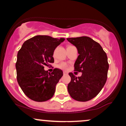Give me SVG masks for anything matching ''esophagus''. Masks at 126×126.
Here are the masks:
<instances>
[{
	"label": "esophagus",
	"instance_id": "obj_1",
	"mask_svg": "<svg viewBox=\"0 0 126 126\" xmlns=\"http://www.w3.org/2000/svg\"><path fill=\"white\" fill-rule=\"evenodd\" d=\"M68 75V73L67 72L63 71V75Z\"/></svg>",
	"mask_w": 126,
	"mask_h": 126
}]
</instances>
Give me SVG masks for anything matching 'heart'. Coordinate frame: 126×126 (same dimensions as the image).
Here are the masks:
<instances>
[{"label":"heart","instance_id":"heart-1","mask_svg":"<svg viewBox=\"0 0 126 126\" xmlns=\"http://www.w3.org/2000/svg\"><path fill=\"white\" fill-rule=\"evenodd\" d=\"M70 46H68V47H70ZM67 64H66V63H64V62H62V63H60L58 65V67L60 68V69H66L67 68Z\"/></svg>","mask_w":126,"mask_h":126}]
</instances>
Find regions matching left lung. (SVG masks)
<instances>
[{
    "mask_svg": "<svg viewBox=\"0 0 126 126\" xmlns=\"http://www.w3.org/2000/svg\"><path fill=\"white\" fill-rule=\"evenodd\" d=\"M67 40L77 48L79 54L74 64L75 71L82 73L78 78L73 73H69L71 81L68 84V92L75 100L89 101L99 93L107 81L109 68L107 54L100 44L90 37Z\"/></svg>",
    "mask_w": 126,
    "mask_h": 126,
    "instance_id": "left-lung-1",
    "label": "left lung"
}]
</instances>
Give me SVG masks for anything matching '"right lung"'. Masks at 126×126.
Listing matches in <instances>:
<instances>
[{"mask_svg": "<svg viewBox=\"0 0 126 126\" xmlns=\"http://www.w3.org/2000/svg\"><path fill=\"white\" fill-rule=\"evenodd\" d=\"M64 40L37 35L24 42L19 50L15 65L17 81L24 93L32 100L43 102L54 95L63 72L56 68L50 73L44 70V66L54 63V50Z\"/></svg>", "mask_w": 126, "mask_h": 126, "instance_id": "add662e5", "label": "right lung"}]
</instances>
